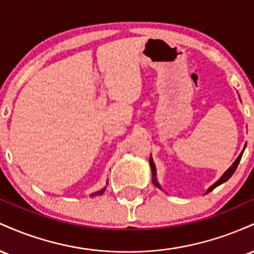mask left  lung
<instances>
[{"instance_id": "1", "label": "left lung", "mask_w": 254, "mask_h": 254, "mask_svg": "<svg viewBox=\"0 0 254 254\" xmlns=\"http://www.w3.org/2000/svg\"><path fill=\"white\" fill-rule=\"evenodd\" d=\"M245 148H246V145H245V147H244V149H243V151H241V153H240V155H239V156L237 157V160H235V161L233 162V165L230 166L228 170L224 172V173L222 174V177H221L220 179H218L216 183L212 184L210 188H209L208 190H206L205 193H209V192L214 190L215 188H217L218 185H221V184L226 183L227 180H228L229 178L232 177L233 174H234V172H235V170H237L239 162H240V160H241V156H243V154H244ZM149 165H150V170H151V178H153V184L156 186V188H159L160 190H162V188H161V186H160V184H159V182H157V179H156V167H155V164H154V160H153V157H151V155H150V157H149Z\"/></svg>"}]
</instances>
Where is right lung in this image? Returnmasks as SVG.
<instances>
[{
  "label": "right lung",
  "mask_w": 254,
  "mask_h": 254,
  "mask_svg": "<svg viewBox=\"0 0 254 254\" xmlns=\"http://www.w3.org/2000/svg\"><path fill=\"white\" fill-rule=\"evenodd\" d=\"M107 183H109V182H107ZM105 190H106V186H105V188L101 189L100 191H97V192H94V193L90 194V197H94V196H101V194H103L104 192H105Z\"/></svg>",
  "instance_id": "1"
}]
</instances>
